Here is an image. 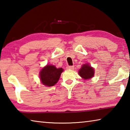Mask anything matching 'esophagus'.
<instances>
[{"label": "esophagus", "instance_id": "34e87169", "mask_svg": "<svg viewBox=\"0 0 130 130\" xmlns=\"http://www.w3.org/2000/svg\"><path fill=\"white\" fill-rule=\"evenodd\" d=\"M74 66H67L66 69L67 70H74Z\"/></svg>", "mask_w": 130, "mask_h": 130}]
</instances>
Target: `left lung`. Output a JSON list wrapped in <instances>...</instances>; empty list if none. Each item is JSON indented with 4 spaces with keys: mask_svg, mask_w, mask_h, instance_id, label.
Returning <instances> with one entry per match:
<instances>
[{
    "mask_svg": "<svg viewBox=\"0 0 130 130\" xmlns=\"http://www.w3.org/2000/svg\"><path fill=\"white\" fill-rule=\"evenodd\" d=\"M78 73L83 79L87 80L94 76V69L90 66L89 64L86 63L82 66L80 69L79 70Z\"/></svg>",
    "mask_w": 130,
    "mask_h": 130,
    "instance_id": "8db88e82",
    "label": "left lung"
}]
</instances>
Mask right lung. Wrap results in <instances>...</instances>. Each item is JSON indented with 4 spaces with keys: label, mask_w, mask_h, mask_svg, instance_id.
<instances>
[{
    "label": "right lung",
    "mask_w": 130,
    "mask_h": 130,
    "mask_svg": "<svg viewBox=\"0 0 130 130\" xmlns=\"http://www.w3.org/2000/svg\"><path fill=\"white\" fill-rule=\"evenodd\" d=\"M62 68H57L53 65L48 64L41 70L39 74L40 79L43 85L48 87L54 86L60 78Z\"/></svg>",
    "instance_id": "obj_1"
}]
</instances>
